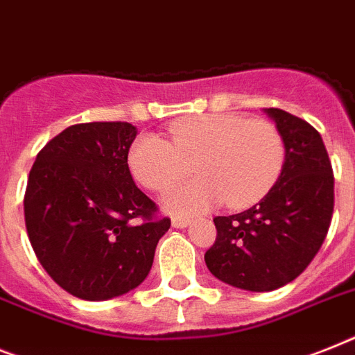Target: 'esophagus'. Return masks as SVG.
Masks as SVG:
<instances>
[{
  "label": "esophagus",
  "instance_id": "esophagus-1",
  "mask_svg": "<svg viewBox=\"0 0 355 355\" xmlns=\"http://www.w3.org/2000/svg\"><path fill=\"white\" fill-rule=\"evenodd\" d=\"M171 224L175 227H187L189 224H191V220L187 217H180V215H177V217L171 218Z\"/></svg>",
  "mask_w": 355,
  "mask_h": 355
}]
</instances>
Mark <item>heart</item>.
<instances>
[{"label":"heart","mask_w":355,"mask_h":355,"mask_svg":"<svg viewBox=\"0 0 355 355\" xmlns=\"http://www.w3.org/2000/svg\"><path fill=\"white\" fill-rule=\"evenodd\" d=\"M284 158V140L272 122L217 112L175 122L169 140L142 135L129 151V169L144 187L166 191L195 166L200 178L175 187L164 200L171 211L193 215L218 202H257L277 182Z\"/></svg>","instance_id":"1"}]
</instances>
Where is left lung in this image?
Listing matches in <instances>:
<instances>
[{"instance_id": "left-lung-1", "label": "left lung", "mask_w": 355, "mask_h": 355, "mask_svg": "<svg viewBox=\"0 0 355 355\" xmlns=\"http://www.w3.org/2000/svg\"><path fill=\"white\" fill-rule=\"evenodd\" d=\"M284 140V166L261 202L215 217L217 239L204 255L226 284L270 292L299 277L324 243L334 213V173L322 138L302 118L270 107Z\"/></svg>"}]
</instances>
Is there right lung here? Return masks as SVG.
<instances>
[{"label":"right lung","mask_w":355,"mask_h":355,"mask_svg":"<svg viewBox=\"0 0 355 355\" xmlns=\"http://www.w3.org/2000/svg\"><path fill=\"white\" fill-rule=\"evenodd\" d=\"M135 138L129 122L76 123L45 144L28 173V241L43 270L74 297L103 301L137 288L171 226L132 180Z\"/></svg>","instance_id":"add662e5"}]
</instances>
